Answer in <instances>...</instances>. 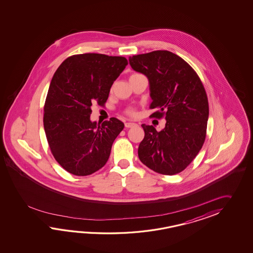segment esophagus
Wrapping results in <instances>:
<instances>
[{
    "instance_id": "esophagus-1",
    "label": "esophagus",
    "mask_w": 253,
    "mask_h": 253,
    "mask_svg": "<svg viewBox=\"0 0 253 253\" xmlns=\"http://www.w3.org/2000/svg\"><path fill=\"white\" fill-rule=\"evenodd\" d=\"M135 123H134V122H126V124H125V126L126 127H127V128H129V127H133V126H135Z\"/></svg>"
}]
</instances>
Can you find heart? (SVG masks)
Masks as SVG:
<instances>
[{"mask_svg":"<svg viewBox=\"0 0 253 253\" xmlns=\"http://www.w3.org/2000/svg\"><path fill=\"white\" fill-rule=\"evenodd\" d=\"M140 75V74H133V75H131V77H133V76H138ZM128 114H130V115H134V112L133 111V110H129Z\"/></svg>","mask_w":253,"mask_h":253,"instance_id":"obj_1","label":"heart"}]
</instances>
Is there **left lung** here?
Listing matches in <instances>:
<instances>
[{
  "label": "left lung",
  "mask_w": 253,
  "mask_h": 253,
  "mask_svg": "<svg viewBox=\"0 0 253 253\" xmlns=\"http://www.w3.org/2000/svg\"><path fill=\"white\" fill-rule=\"evenodd\" d=\"M129 64L148 79L149 108L158 109L152 117L165 116L167 120L160 132L142 125L140 161L162 174L182 172L205 143L209 105L204 85L186 61L168 50L134 55L129 57Z\"/></svg>",
  "instance_id": "1"
}]
</instances>
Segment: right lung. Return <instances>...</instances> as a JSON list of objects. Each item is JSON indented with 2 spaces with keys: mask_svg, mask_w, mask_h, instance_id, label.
<instances>
[{
  "mask_svg": "<svg viewBox=\"0 0 253 253\" xmlns=\"http://www.w3.org/2000/svg\"><path fill=\"white\" fill-rule=\"evenodd\" d=\"M126 65L124 57L80 54L65 59L54 73L44 106V130L54 158L74 175L102 168L124 128L116 118L100 125L90 115L92 104L107 101Z\"/></svg>",
  "mask_w": 253,
  "mask_h": 253,
  "instance_id": "right-lung-1",
  "label": "right lung"
}]
</instances>
